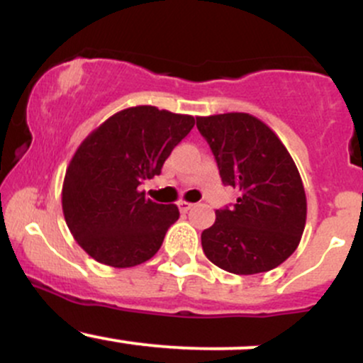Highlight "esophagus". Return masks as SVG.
Listing matches in <instances>:
<instances>
[{"instance_id": "obj_1", "label": "esophagus", "mask_w": 363, "mask_h": 363, "mask_svg": "<svg viewBox=\"0 0 363 363\" xmlns=\"http://www.w3.org/2000/svg\"><path fill=\"white\" fill-rule=\"evenodd\" d=\"M177 205H179V210H181L182 211V213H187V211H189L191 210V208H193L194 205H193V203H189V201H179L177 203Z\"/></svg>"}]
</instances>
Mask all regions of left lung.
<instances>
[{
  "instance_id": "left-lung-1",
  "label": "left lung",
  "mask_w": 363,
  "mask_h": 363,
  "mask_svg": "<svg viewBox=\"0 0 363 363\" xmlns=\"http://www.w3.org/2000/svg\"><path fill=\"white\" fill-rule=\"evenodd\" d=\"M220 169L223 184L240 196L216 210L203 230L206 257L234 274L264 273L297 249L307 218V199L294 158L268 124L245 112L196 118Z\"/></svg>"
}]
</instances>
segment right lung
I'll list each match as a JSON object with an SVG mask.
<instances>
[{"mask_svg": "<svg viewBox=\"0 0 363 363\" xmlns=\"http://www.w3.org/2000/svg\"><path fill=\"white\" fill-rule=\"evenodd\" d=\"M193 126V116L136 106L82 141L66 169L61 203L69 232L90 257L131 268L155 256L179 208L145 198L138 186L160 174Z\"/></svg>", "mask_w": 363, "mask_h": 363, "instance_id": "obj_1", "label": "right lung"}]
</instances>
